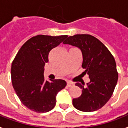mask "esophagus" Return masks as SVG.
I'll list each match as a JSON object with an SVG mask.
<instances>
[{"instance_id":"1","label":"esophagus","mask_w":128,"mask_h":128,"mask_svg":"<svg viewBox=\"0 0 128 128\" xmlns=\"http://www.w3.org/2000/svg\"><path fill=\"white\" fill-rule=\"evenodd\" d=\"M73 85H74V84L70 82H67V86H68V87H72Z\"/></svg>"}]
</instances>
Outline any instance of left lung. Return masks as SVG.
<instances>
[{
  "instance_id": "8db88e82",
  "label": "left lung",
  "mask_w": 128,
  "mask_h": 128,
  "mask_svg": "<svg viewBox=\"0 0 128 128\" xmlns=\"http://www.w3.org/2000/svg\"><path fill=\"white\" fill-rule=\"evenodd\" d=\"M78 48L82 54V67L85 69L90 82H76L82 89L81 95L73 99V106L81 112H91L101 109L113 94L118 79L114 56L103 43L94 36L77 34L68 37L63 42Z\"/></svg>"
}]
</instances>
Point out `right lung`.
I'll list each match as a JSON object with an SVG mask.
<instances>
[{
  "mask_svg": "<svg viewBox=\"0 0 128 128\" xmlns=\"http://www.w3.org/2000/svg\"><path fill=\"white\" fill-rule=\"evenodd\" d=\"M67 36L38 35L27 40L16 54L11 66L12 86L21 103L37 113H46L55 107L56 95L66 86L62 79L45 80L44 66L50 52Z\"/></svg>",
  "mask_w": 128,
  "mask_h": 128,
  "instance_id": "add662e5",
  "label": "right lung"
}]
</instances>
